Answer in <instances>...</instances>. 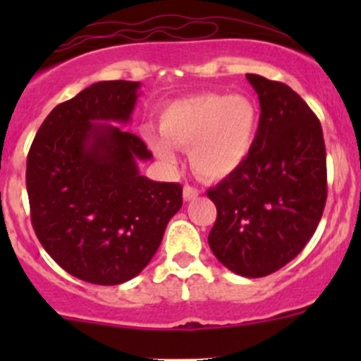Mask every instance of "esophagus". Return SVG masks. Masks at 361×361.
<instances>
[{
  "instance_id": "obj_1",
  "label": "esophagus",
  "mask_w": 361,
  "mask_h": 361,
  "mask_svg": "<svg viewBox=\"0 0 361 361\" xmlns=\"http://www.w3.org/2000/svg\"><path fill=\"white\" fill-rule=\"evenodd\" d=\"M197 195H199L197 188L190 187V185H185V187H183V199H185V201H194V199H197Z\"/></svg>"
}]
</instances>
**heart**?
<instances>
[{
    "instance_id": "heart-1",
    "label": "heart",
    "mask_w": 361,
    "mask_h": 361,
    "mask_svg": "<svg viewBox=\"0 0 361 361\" xmlns=\"http://www.w3.org/2000/svg\"><path fill=\"white\" fill-rule=\"evenodd\" d=\"M260 113L243 94L206 92L167 104L159 130H145V140L164 164L176 162L178 148H188L192 167L218 180L238 171L257 141Z\"/></svg>"
}]
</instances>
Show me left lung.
Listing matches in <instances>:
<instances>
[{"mask_svg":"<svg viewBox=\"0 0 361 361\" xmlns=\"http://www.w3.org/2000/svg\"><path fill=\"white\" fill-rule=\"evenodd\" d=\"M260 101L246 162L207 190L216 206L209 248L228 269L262 278L293 260L314 234L326 202L322 123L295 90L246 75Z\"/></svg>","mask_w":361,"mask_h":361,"instance_id":"1","label":"left lung"}]
</instances>
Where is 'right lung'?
Instances as JSON below:
<instances>
[{
    "label": "right lung",
    "instance_id": "obj_1",
    "mask_svg": "<svg viewBox=\"0 0 361 361\" xmlns=\"http://www.w3.org/2000/svg\"><path fill=\"white\" fill-rule=\"evenodd\" d=\"M140 82H97L61 103L27 155L31 221L47 253L75 278L120 285L140 274L180 211V183L148 180L147 145L130 122Z\"/></svg>",
    "mask_w": 361,
    "mask_h": 361
}]
</instances>
